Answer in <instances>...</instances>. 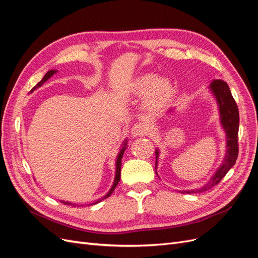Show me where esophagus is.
<instances>
[{"label":"esophagus","mask_w":258,"mask_h":258,"mask_svg":"<svg viewBox=\"0 0 258 258\" xmlns=\"http://www.w3.org/2000/svg\"><path fill=\"white\" fill-rule=\"evenodd\" d=\"M147 130H148V128H147L145 122L138 121L131 128V136L134 138L145 136L147 134Z\"/></svg>","instance_id":"obj_1"}]
</instances>
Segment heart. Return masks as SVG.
<instances>
[{"label":"heart","mask_w":258,"mask_h":258,"mask_svg":"<svg viewBox=\"0 0 258 258\" xmlns=\"http://www.w3.org/2000/svg\"><path fill=\"white\" fill-rule=\"evenodd\" d=\"M171 83L167 79H156L154 74H144L137 79L134 90L138 95L146 93L145 103L150 107H158L169 98Z\"/></svg>","instance_id":"heart-1"}]
</instances>
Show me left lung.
Returning <instances> with one entry per match:
<instances>
[{
  "instance_id": "obj_1",
  "label": "left lung",
  "mask_w": 258,
  "mask_h": 258,
  "mask_svg": "<svg viewBox=\"0 0 258 258\" xmlns=\"http://www.w3.org/2000/svg\"><path fill=\"white\" fill-rule=\"evenodd\" d=\"M210 91L217 102L218 113H220V121L226 134V155L222 165L218 167L216 172L211 177L210 181L196 189L182 190L183 194L202 192L212 188L222 181V178L227 174L228 171L235 166L238 158L239 147H238V131H239V111L235 99H233L231 91L226 82L222 80H215L209 86ZM170 112H172L170 110ZM159 157V150L156 148V167L157 169ZM157 174V172H156Z\"/></svg>"
}]
</instances>
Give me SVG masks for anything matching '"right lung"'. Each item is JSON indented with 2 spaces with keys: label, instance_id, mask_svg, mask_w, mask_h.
Returning <instances> with one entry per match:
<instances>
[{
  "label": "right lung",
  "instance_id": "1",
  "mask_svg": "<svg viewBox=\"0 0 258 258\" xmlns=\"http://www.w3.org/2000/svg\"><path fill=\"white\" fill-rule=\"evenodd\" d=\"M54 73H57V70H50V71H48L47 73L45 74V76L43 77L42 79V81L40 82V83H37L34 87L31 89V91L30 92H33L36 88H38V87H41V86L47 81V80H49L50 77L54 74ZM127 144H128V142H127V139L124 140V141L122 142V147H121V150L119 151V153H118V155H117V158H116V172H115V178H114V182H113V185H112V187H111V189L107 191V194L106 195H104V197H102V198H100V199H98L97 201H95L93 202V204H90V206L91 205H96V204H99L100 201H102V200H104V199H106L107 197H110L111 195L113 194V191H114V189H115V187L117 186V184L119 183V181H120V168H121V159H122V155H123V153H124V151H126V148H127ZM62 204L63 205H67V206H76L75 204H72V202H69V201H63V200H60ZM83 206V205H82Z\"/></svg>",
  "mask_w": 258,
  "mask_h": 258
}]
</instances>
